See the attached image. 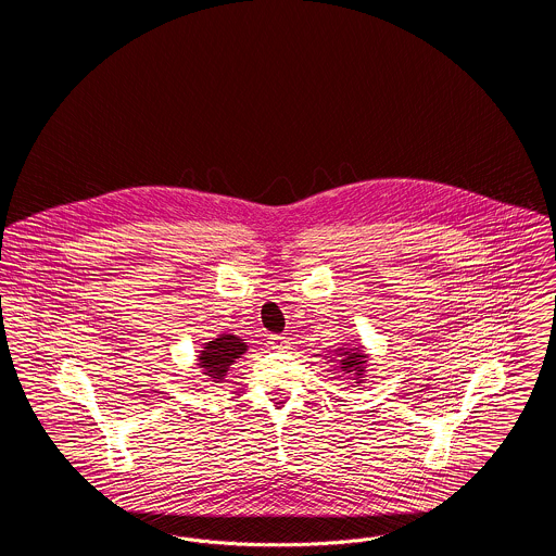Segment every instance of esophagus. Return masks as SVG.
Segmentation results:
<instances>
[{"label": "esophagus", "mask_w": 556, "mask_h": 556, "mask_svg": "<svg viewBox=\"0 0 556 556\" xmlns=\"http://www.w3.org/2000/svg\"><path fill=\"white\" fill-rule=\"evenodd\" d=\"M268 344L275 350H281V348H288V338L286 336H270Z\"/></svg>", "instance_id": "1"}]
</instances>
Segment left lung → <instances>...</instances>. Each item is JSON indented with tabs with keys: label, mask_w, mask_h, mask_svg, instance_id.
<instances>
[{
	"label": "left lung",
	"mask_w": 556,
	"mask_h": 556,
	"mask_svg": "<svg viewBox=\"0 0 556 556\" xmlns=\"http://www.w3.org/2000/svg\"><path fill=\"white\" fill-rule=\"evenodd\" d=\"M340 370L354 377V383H363L367 370V354L361 348H338Z\"/></svg>",
	"instance_id": "left-lung-1"
}]
</instances>
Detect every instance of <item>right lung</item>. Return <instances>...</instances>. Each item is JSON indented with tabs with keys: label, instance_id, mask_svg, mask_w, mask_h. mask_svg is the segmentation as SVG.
Here are the masks:
<instances>
[{
	"label": "right lung",
	"instance_id": "add662e5",
	"mask_svg": "<svg viewBox=\"0 0 556 556\" xmlns=\"http://www.w3.org/2000/svg\"><path fill=\"white\" fill-rule=\"evenodd\" d=\"M248 350V345L243 340H239L238 336L231 333H223L218 338H214L208 344L200 350L198 356V367L204 370L206 377H211L214 383H220L227 375L229 367L241 358V354Z\"/></svg>",
	"mask_w": 556,
	"mask_h": 556
}]
</instances>
